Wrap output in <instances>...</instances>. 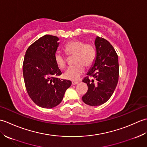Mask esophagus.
<instances>
[{"mask_svg": "<svg viewBox=\"0 0 147 147\" xmlns=\"http://www.w3.org/2000/svg\"><path fill=\"white\" fill-rule=\"evenodd\" d=\"M78 83V82H77V81H73L72 82V85H76V84Z\"/></svg>", "mask_w": 147, "mask_h": 147, "instance_id": "1", "label": "esophagus"}]
</instances>
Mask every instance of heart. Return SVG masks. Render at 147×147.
Listing matches in <instances>:
<instances>
[{
    "mask_svg": "<svg viewBox=\"0 0 147 147\" xmlns=\"http://www.w3.org/2000/svg\"><path fill=\"white\" fill-rule=\"evenodd\" d=\"M64 50L67 55H74V61L76 64L65 71L64 78L69 80H78L85 71V66L89 67L94 63L96 55L95 47L91 43H85L80 40H73L64 45ZM54 60L61 69H64L66 67L68 59L61 52L55 53Z\"/></svg>",
    "mask_w": 147,
    "mask_h": 147,
    "instance_id": "heart-1",
    "label": "heart"
}]
</instances>
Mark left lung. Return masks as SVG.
<instances>
[{"instance_id": "8db88e82", "label": "left lung", "mask_w": 147, "mask_h": 147, "mask_svg": "<svg viewBox=\"0 0 147 147\" xmlns=\"http://www.w3.org/2000/svg\"><path fill=\"white\" fill-rule=\"evenodd\" d=\"M95 45V64L83 80L88 86V91L82 96V100L91 106L100 105L111 98L117 86L119 74L118 55L112 45L99 36L96 38Z\"/></svg>"}]
</instances>
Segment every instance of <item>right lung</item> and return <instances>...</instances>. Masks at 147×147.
Listing matches in <instances>:
<instances>
[{
    "instance_id": "obj_1",
    "label": "right lung",
    "mask_w": 147,
    "mask_h": 147,
    "mask_svg": "<svg viewBox=\"0 0 147 147\" xmlns=\"http://www.w3.org/2000/svg\"><path fill=\"white\" fill-rule=\"evenodd\" d=\"M58 40L55 36H43L28 48L24 55L23 72L27 93L43 108L58 105L71 85V81L57 78L62 74L54 60Z\"/></svg>"
}]
</instances>
